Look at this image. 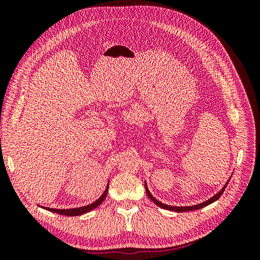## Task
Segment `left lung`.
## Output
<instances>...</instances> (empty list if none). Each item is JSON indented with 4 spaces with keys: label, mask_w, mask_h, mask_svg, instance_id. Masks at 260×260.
<instances>
[{
    "label": "left lung",
    "mask_w": 260,
    "mask_h": 260,
    "mask_svg": "<svg viewBox=\"0 0 260 260\" xmlns=\"http://www.w3.org/2000/svg\"><path fill=\"white\" fill-rule=\"evenodd\" d=\"M231 179V178H230ZM230 179L228 180V182L224 184V186L221 188V190H220L215 196H212L211 199H209L208 201H206V202H204V203H201V204H199V205H194V206H185V207H178V206H169V205H166V204H164V203H160L159 201H157L154 196L149 193V191H148V188H147V185H146V182H145V191H146V194H147V196L149 199H151L157 206L158 207H161V208H164V209H167V210H172V211H177V212H183V211H191V210H196V209H201V208H203V207H205V206H207V205H209V204H211V203H214V202H216L217 200H219V198L220 196L222 195V193H223V191L225 190V187H226V185H228V183H229V181H230Z\"/></svg>",
    "instance_id": "8db88e82"
}]
</instances>
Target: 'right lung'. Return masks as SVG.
<instances>
[{
    "label": "right lung",
    "instance_id": "add662e5",
    "mask_svg": "<svg viewBox=\"0 0 260 260\" xmlns=\"http://www.w3.org/2000/svg\"><path fill=\"white\" fill-rule=\"evenodd\" d=\"M107 191H108V185L106 187V190L104 191V193L101 195V198L99 200H96L94 203L90 204L88 206H83V207H79V208H70V209H54V208H49V207H44V209L52 211V212H56V214L59 215H64V216H69V217H73V216H80L85 214V212H88L94 208H96L99 205H101L103 201L105 200L106 195H107Z\"/></svg>",
    "mask_w": 260,
    "mask_h": 260
}]
</instances>
